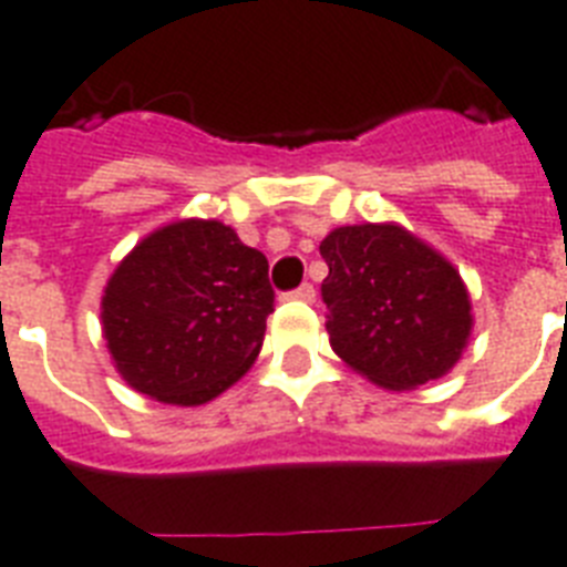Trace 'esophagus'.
Instances as JSON below:
<instances>
[{"label":"esophagus","mask_w":567,"mask_h":567,"mask_svg":"<svg viewBox=\"0 0 567 567\" xmlns=\"http://www.w3.org/2000/svg\"><path fill=\"white\" fill-rule=\"evenodd\" d=\"M293 300H302V302H312L315 300V288L309 282H302L297 291H291Z\"/></svg>","instance_id":"obj_1"}]
</instances>
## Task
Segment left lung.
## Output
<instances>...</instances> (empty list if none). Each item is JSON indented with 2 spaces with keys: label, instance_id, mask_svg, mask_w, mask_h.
I'll list each match as a JSON object with an SVG mask.
<instances>
[{
  "label": "left lung",
  "instance_id": "1",
  "mask_svg": "<svg viewBox=\"0 0 567 567\" xmlns=\"http://www.w3.org/2000/svg\"><path fill=\"white\" fill-rule=\"evenodd\" d=\"M332 351L383 389H416L455 369L473 330L455 267L395 223L332 228L321 240Z\"/></svg>",
  "mask_w": 567,
  "mask_h": 567
}]
</instances>
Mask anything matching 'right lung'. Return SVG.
I'll return each instance as SVG.
<instances>
[{"label":"right lung","instance_id":"add662e5","mask_svg":"<svg viewBox=\"0 0 567 567\" xmlns=\"http://www.w3.org/2000/svg\"><path fill=\"white\" fill-rule=\"evenodd\" d=\"M267 258L219 219L151 231L103 288L101 321L127 386L196 408L244 378L265 341Z\"/></svg>","mask_w":567,"mask_h":567}]
</instances>
